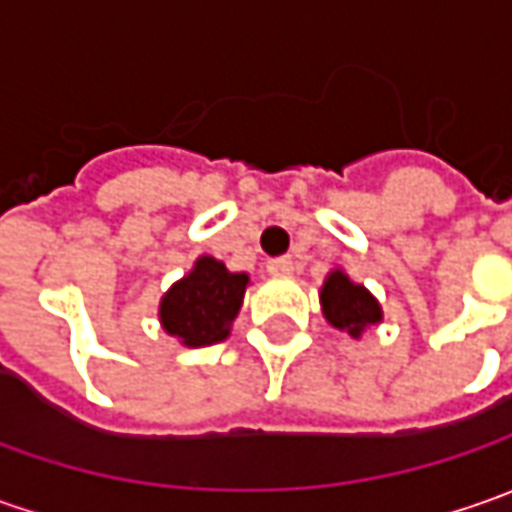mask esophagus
<instances>
[{
    "label": "esophagus",
    "instance_id": "1",
    "mask_svg": "<svg viewBox=\"0 0 512 512\" xmlns=\"http://www.w3.org/2000/svg\"><path fill=\"white\" fill-rule=\"evenodd\" d=\"M267 273H270V276H290V273H293V259H290V256L270 259V262H267Z\"/></svg>",
    "mask_w": 512,
    "mask_h": 512
}]
</instances>
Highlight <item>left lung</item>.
<instances>
[{"label":"left lung","instance_id":"1","mask_svg":"<svg viewBox=\"0 0 512 512\" xmlns=\"http://www.w3.org/2000/svg\"><path fill=\"white\" fill-rule=\"evenodd\" d=\"M319 302L327 325L350 333L353 339H362L367 327L382 325L384 313L379 299L359 282H353L342 267H333L325 276V285L319 290Z\"/></svg>","mask_w":512,"mask_h":512}]
</instances>
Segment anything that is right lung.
I'll return each mask as SVG.
<instances>
[{
    "label": "right lung",
    "mask_w": 512,
    "mask_h": 512,
    "mask_svg": "<svg viewBox=\"0 0 512 512\" xmlns=\"http://www.w3.org/2000/svg\"><path fill=\"white\" fill-rule=\"evenodd\" d=\"M247 285V273H233L225 262L205 253L162 296L159 325L185 347L225 342L242 310Z\"/></svg>",
    "instance_id": "add662e5"
}]
</instances>
